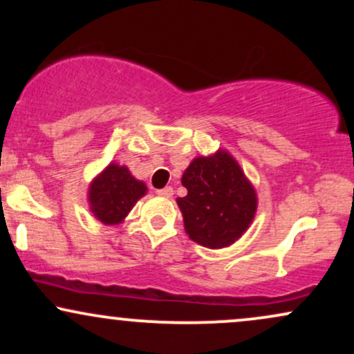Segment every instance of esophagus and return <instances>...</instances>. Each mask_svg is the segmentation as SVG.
<instances>
[{
    "mask_svg": "<svg viewBox=\"0 0 354 354\" xmlns=\"http://www.w3.org/2000/svg\"><path fill=\"white\" fill-rule=\"evenodd\" d=\"M173 188L171 186H166V188H163V189H158V194H160V196H163V198H171L173 196Z\"/></svg>",
    "mask_w": 354,
    "mask_h": 354,
    "instance_id": "34e87169",
    "label": "esophagus"
}]
</instances>
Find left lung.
Wrapping results in <instances>:
<instances>
[{"label":"left lung","instance_id":"obj_1","mask_svg":"<svg viewBox=\"0 0 354 354\" xmlns=\"http://www.w3.org/2000/svg\"><path fill=\"white\" fill-rule=\"evenodd\" d=\"M181 185L188 194L176 203L186 234L198 245L221 250L238 241L253 223L258 194L226 149L194 158L183 173Z\"/></svg>","mask_w":354,"mask_h":354}]
</instances>
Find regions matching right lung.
Here are the masks:
<instances>
[{"instance_id":"add662e5","label":"right lung","mask_w":354,"mask_h":354,"mask_svg":"<svg viewBox=\"0 0 354 354\" xmlns=\"http://www.w3.org/2000/svg\"><path fill=\"white\" fill-rule=\"evenodd\" d=\"M146 191L143 181L136 180L126 166L113 161L89 183V211L103 225H120Z\"/></svg>"}]
</instances>
